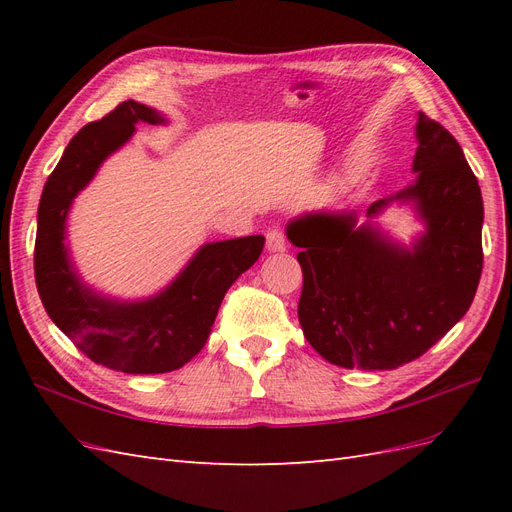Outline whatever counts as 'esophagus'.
Returning <instances> with one entry per match:
<instances>
[{
    "label": "esophagus",
    "mask_w": 512,
    "mask_h": 512,
    "mask_svg": "<svg viewBox=\"0 0 512 512\" xmlns=\"http://www.w3.org/2000/svg\"><path fill=\"white\" fill-rule=\"evenodd\" d=\"M288 247L286 235L280 228H269L267 230V250L269 252H284Z\"/></svg>",
    "instance_id": "esophagus-1"
}]
</instances>
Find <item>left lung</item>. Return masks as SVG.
Wrapping results in <instances>:
<instances>
[{
	"mask_svg": "<svg viewBox=\"0 0 512 512\" xmlns=\"http://www.w3.org/2000/svg\"><path fill=\"white\" fill-rule=\"evenodd\" d=\"M414 200L427 232L412 250L356 226L354 213H314L288 224L301 247L299 322L333 365L395 369L425 354L468 312L483 273V196L463 149L418 113ZM393 198L367 209L376 215Z\"/></svg>",
	"mask_w": 512,
	"mask_h": 512,
	"instance_id": "left-lung-1",
	"label": "left lung"
}]
</instances>
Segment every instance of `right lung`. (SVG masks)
Instances as JSON below:
<instances>
[{
  "mask_svg": "<svg viewBox=\"0 0 512 512\" xmlns=\"http://www.w3.org/2000/svg\"><path fill=\"white\" fill-rule=\"evenodd\" d=\"M138 121L164 123L153 108L126 100L72 138L42 190L34 273L46 314L91 361L123 374H166L203 350L224 294L258 260L265 237L203 245L177 280L149 301L117 303L85 288L64 245L66 215L72 198Z\"/></svg>",
  "mask_w": 512,
  "mask_h": 512,
  "instance_id": "add662e5",
  "label": "right lung"
}]
</instances>
